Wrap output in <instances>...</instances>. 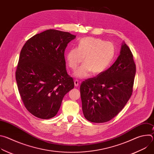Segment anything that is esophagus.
<instances>
[{
    "mask_svg": "<svg viewBox=\"0 0 154 154\" xmlns=\"http://www.w3.org/2000/svg\"><path fill=\"white\" fill-rule=\"evenodd\" d=\"M74 85L75 87H77L79 86V81L77 80H74Z\"/></svg>",
    "mask_w": 154,
    "mask_h": 154,
    "instance_id": "obj_1",
    "label": "esophagus"
}]
</instances>
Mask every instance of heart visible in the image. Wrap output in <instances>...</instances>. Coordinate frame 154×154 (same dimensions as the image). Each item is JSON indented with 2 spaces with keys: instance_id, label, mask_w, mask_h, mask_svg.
<instances>
[{
  "instance_id": "heart-1",
  "label": "heart",
  "mask_w": 154,
  "mask_h": 154,
  "mask_svg": "<svg viewBox=\"0 0 154 154\" xmlns=\"http://www.w3.org/2000/svg\"><path fill=\"white\" fill-rule=\"evenodd\" d=\"M115 56V48L110 42H104L100 38L86 37L81 39L77 48L70 49L66 55L68 66L74 70L82 62L84 63L75 72L78 79L88 77L91 72L100 74L112 63Z\"/></svg>"
}]
</instances>
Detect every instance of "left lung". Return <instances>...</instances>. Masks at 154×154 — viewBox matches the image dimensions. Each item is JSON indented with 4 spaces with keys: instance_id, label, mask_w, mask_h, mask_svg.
Listing matches in <instances>:
<instances>
[{
    "instance_id": "1",
    "label": "left lung",
    "mask_w": 154,
    "mask_h": 154,
    "mask_svg": "<svg viewBox=\"0 0 154 154\" xmlns=\"http://www.w3.org/2000/svg\"><path fill=\"white\" fill-rule=\"evenodd\" d=\"M135 73L132 53L123 42L120 54L110 68L82 83L80 90L85 118L102 123L116 116L132 94Z\"/></svg>"
}]
</instances>
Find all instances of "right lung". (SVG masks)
Masks as SVG:
<instances>
[{"label": "right lung", "mask_w": 154, "mask_h": 154, "mask_svg": "<svg viewBox=\"0 0 154 154\" xmlns=\"http://www.w3.org/2000/svg\"><path fill=\"white\" fill-rule=\"evenodd\" d=\"M75 35L50 29L26 42L20 53L16 80L27 110L41 119L54 117L74 82L66 69L64 51Z\"/></svg>", "instance_id": "1"}]
</instances>
